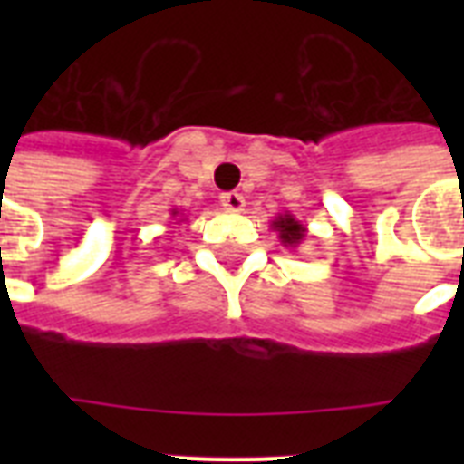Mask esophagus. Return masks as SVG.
Returning a JSON list of instances; mask_svg holds the SVG:
<instances>
[{"instance_id":"1","label":"esophagus","mask_w":464,"mask_h":464,"mask_svg":"<svg viewBox=\"0 0 464 464\" xmlns=\"http://www.w3.org/2000/svg\"><path fill=\"white\" fill-rule=\"evenodd\" d=\"M221 204H224V209L228 211H243V207H246V197L240 195V192H224L221 195Z\"/></svg>"}]
</instances>
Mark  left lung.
<instances>
[{
	"label": "left lung",
	"mask_w": 464,
	"mask_h": 464,
	"mask_svg": "<svg viewBox=\"0 0 464 464\" xmlns=\"http://www.w3.org/2000/svg\"><path fill=\"white\" fill-rule=\"evenodd\" d=\"M272 228L279 233L282 246L291 247V250H296V247L304 243L305 233H308L305 231V226L301 224V221H296V218L291 217V214H279V217H275V221H272Z\"/></svg>",
	"instance_id": "left-lung-1"
}]
</instances>
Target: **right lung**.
<instances>
[{
  "label": "right lung",
  "mask_w": 464,
  "mask_h": 464,
  "mask_svg": "<svg viewBox=\"0 0 464 464\" xmlns=\"http://www.w3.org/2000/svg\"><path fill=\"white\" fill-rule=\"evenodd\" d=\"M173 217H180V211L175 209V211H173ZM180 221H185V218H180ZM180 221H178V224H180Z\"/></svg>",
  "instance_id": "1"
}]
</instances>
